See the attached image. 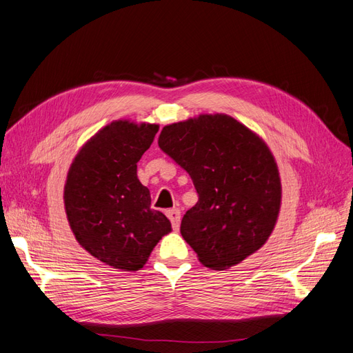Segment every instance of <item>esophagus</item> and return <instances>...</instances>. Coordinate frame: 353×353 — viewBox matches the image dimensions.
I'll return each instance as SVG.
<instances>
[{
	"label": "esophagus",
	"mask_w": 353,
	"mask_h": 353,
	"mask_svg": "<svg viewBox=\"0 0 353 353\" xmlns=\"http://www.w3.org/2000/svg\"><path fill=\"white\" fill-rule=\"evenodd\" d=\"M166 215H168L170 223H172V228L176 231L179 228V221H181L179 209H170V210L166 212Z\"/></svg>",
	"instance_id": "34e87169"
}]
</instances>
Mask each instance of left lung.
Listing matches in <instances>:
<instances>
[{
	"instance_id": "obj_1",
	"label": "left lung",
	"mask_w": 353,
	"mask_h": 353,
	"mask_svg": "<svg viewBox=\"0 0 353 353\" xmlns=\"http://www.w3.org/2000/svg\"><path fill=\"white\" fill-rule=\"evenodd\" d=\"M157 143L199 194L181 221V236L199 261L222 271L259 250L281 206L279 166L262 138L216 113L166 125Z\"/></svg>"
}]
</instances>
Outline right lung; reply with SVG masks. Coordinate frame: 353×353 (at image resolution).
<instances>
[{"label": "right lung", "mask_w": 353, "mask_h": 353, "mask_svg": "<svg viewBox=\"0 0 353 353\" xmlns=\"http://www.w3.org/2000/svg\"><path fill=\"white\" fill-rule=\"evenodd\" d=\"M156 123L114 121L85 143L69 168L65 209L74 239L114 270L138 271L170 222L150 208L137 163L152 145Z\"/></svg>", "instance_id": "right-lung-1"}]
</instances>
